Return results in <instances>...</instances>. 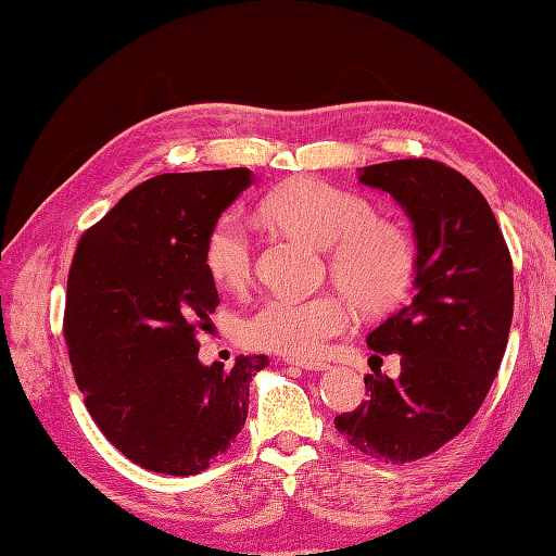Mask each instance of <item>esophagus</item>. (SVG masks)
I'll return each mask as SVG.
<instances>
[{
	"label": "esophagus",
	"mask_w": 556,
	"mask_h": 556,
	"mask_svg": "<svg viewBox=\"0 0 556 556\" xmlns=\"http://www.w3.org/2000/svg\"><path fill=\"white\" fill-rule=\"evenodd\" d=\"M288 366L304 368V371H327V364L323 362H306V359H288Z\"/></svg>",
	"instance_id": "obj_1"
}]
</instances>
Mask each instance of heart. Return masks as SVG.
<instances>
[{
  "instance_id": "1",
  "label": "heart",
  "mask_w": 556,
  "mask_h": 556,
  "mask_svg": "<svg viewBox=\"0 0 556 556\" xmlns=\"http://www.w3.org/2000/svg\"><path fill=\"white\" fill-rule=\"evenodd\" d=\"M260 213L271 225L327 248L333 280L364 311H384L406 296L417 271V245L410 233L376 220L371 199L325 180L282 182L262 201ZM204 266L220 288L237 290L252 276V239L237 213L213 223L204 243ZM350 325L343 296H268L243 319L250 348L296 359L317 357L329 339Z\"/></svg>"
}]
</instances>
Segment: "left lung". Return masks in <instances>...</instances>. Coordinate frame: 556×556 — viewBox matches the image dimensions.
<instances>
[{
	"label": "left lung",
	"mask_w": 556,
	"mask_h": 556,
	"mask_svg": "<svg viewBox=\"0 0 556 556\" xmlns=\"http://www.w3.org/2000/svg\"><path fill=\"white\" fill-rule=\"evenodd\" d=\"M357 172L410 217L415 296L366 339L399 352L401 376H366L368 399L333 422L368 457L406 464L452 441L490 392L513 323V260L486 199L459 172L427 157Z\"/></svg>",
	"instance_id": "8db88e82"
}]
</instances>
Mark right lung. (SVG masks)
Wrapping results in <instances>:
<instances>
[{
  "mask_svg": "<svg viewBox=\"0 0 556 556\" xmlns=\"http://www.w3.org/2000/svg\"><path fill=\"white\" fill-rule=\"evenodd\" d=\"M250 182L245 166L155 176L76 248L64 306L76 384L106 439L155 473L194 476L225 454L245 425L250 382L268 364L197 357V336L220 304L204 243Z\"/></svg>",
  "mask_w": 556,
  "mask_h": 556,
  "instance_id": "add662e5",
  "label": "right lung"
}]
</instances>
